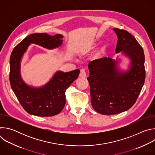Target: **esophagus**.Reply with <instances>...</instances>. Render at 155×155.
<instances>
[{"label":"esophagus","instance_id":"34e87169","mask_svg":"<svg viewBox=\"0 0 155 155\" xmlns=\"http://www.w3.org/2000/svg\"><path fill=\"white\" fill-rule=\"evenodd\" d=\"M80 77H86V72H85V70L84 69H81L80 71Z\"/></svg>","mask_w":155,"mask_h":155}]
</instances>
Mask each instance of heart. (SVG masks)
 <instances>
[{
    "instance_id": "heart-1",
    "label": "heart",
    "mask_w": 155,
    "mask_h": 155,
    "mask_svg": "<svg viewBox=\"0 0 155 155\" xmlns=\"http://www.w3.org/2000/svg\"><path fill=\"white\" fill-rule=\"evenodd\" d=\"M90 47H89L88 46H84V47H83V48L81 50V51H82L83 53H86L90 50Z\"/></svg>"
}]
</instances>
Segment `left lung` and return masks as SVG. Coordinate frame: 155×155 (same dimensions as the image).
Here are the masks:
<instances>
[{
	"label": "left lung",
	"mask_w": 155,
	"mask_h": 155,
	"mask_svg": "<svg viewBox=\"0 0 155 155\" xmlns=\"http://www.w3.org/2000/svg\"><path fill=\"white\" fill-rule=\"evenodd\" d=\"M113 30L118 37L116 53L122 51L131 60L130 69L120 72L117 61L107 57L91 61L87 66L92 106L97 112L106 115L118 114L132 107L145 79L142 47L127 31Z\"/></svg>",
	"instance_id": "8db88e82"
}]
</instances>
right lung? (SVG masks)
<instances>
[{"instance_id": "add662e5", "label": "right lung", "mask_w": 155, "mask_h": 155, "mask_svg": "<svg viewBox=\"0 0 155 155\" xmlns=\"http://www.w3.org/2000/svg\"><path fill=\"white\" fill-rule=\"evenodd\" d=\"M63 36H51L46 33L32 34L22 40L13 50L10 59V82L19 103L26 111L33 115L52 117L59 114L65 104V91L80 74L76 69L69 72L58 71L45 85L33 87L21 79L20 61L31 43L48 49L61 46Z\"/></svg>"}]
</instances>
